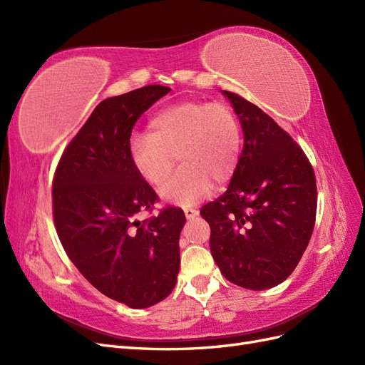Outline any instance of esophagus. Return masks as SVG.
<instances>
[{
    "label": "esophagus",
    "instance_id": "34e87169",
    "mask_svg": "<svg viewBox=\"0 0 365 365\" xmlns=\"http://www.w3.org/2000/svg\"><path fill=\"white\" fill-rule=\"evenodd\" d=\"M184 215L187 219H193L195 216L200 215V212H197V210L193 207H184Z\"/></svg>",
    "mask_w": 365,
    "mask_h": 365
}]
</instances>
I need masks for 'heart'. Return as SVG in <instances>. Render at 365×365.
<instances>
[{
	"label": "heart",
	"mask_w": 365,
	"mask_h": 365,
	"mask_svg": "<svg viewBox=\"0 0 365 365\" xmlns=\"http://www.w3.org/2000/svg\"><path fill=\"white\" fill-rule=\"evenodd\" d=\"M242 149V129L236 113L225 103L181 102L152 117L148 134L129 141L135 170L150 185H161L182 163L161 192L164 200L192 204L233 176Z\"/></svg>",
	"instance_id": "b5f03b06"
}]
</instances>
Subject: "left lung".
<instances>
[{
	"instance_id": "1",
	"label": "left lung",
	"mask_w": 365,
	"mask_h": 365,
	"mask_svg": "<svg viewBox=\"0 0 365 365\" xmlns=\"http://www.w3.org/2000/svg\"><path fill=\"white\" fill-rule=\"evenodd\" d=\"M230 98L244 130L228 189L201 208L210 251L224 277L245 289H269L286 280L311 240L317 181L303 149L259 106Z\"/></svg>"
}]
</instances>
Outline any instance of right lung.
Here are the masks:
<instances>
[{"instance_id":"right-lung-1","label":"right lung","mask_w":365,"mask_h":365,"mask_svg":"<svg viewBox=\"0 0 365 365\" xmlns=\"http://www.w3.org/2000/svg\"><path fill=\"white\" fill-rule=\"evenodd\" d=\"M170 91L148 85L105 98L65 148L53 176V219L61 244L96 289L132 309L155 304L175 288L180 272L178 207L152 212L155 190L129 157L132 129Z\"/></svg>"}]
</instances>
